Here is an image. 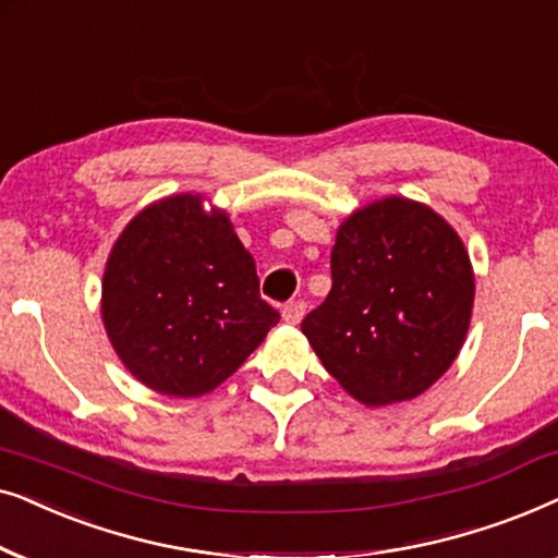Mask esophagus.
Returning <instances> with one entry per match:
<instances>
[{
	"label": "esophagus",
	"mask_w": 558,
	"mask_h": 558,
	"mask_svg": "<svg viewBox=\"0 0 558 558\" xmlns=\"http://www.w3.org/2000/svg\"><path fill=\"white\" fill-rule=\"evenodd\" d=\"M304 312H307V304H304L302 300H296V302L284 304V310H281V317H284V323L296 325L304 317Z\"/></svg>",
	"instance_id": "1"
}]
</instances>
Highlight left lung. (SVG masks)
<instances>
[{
  "label": "left lung",
  "instance_id": "obj_1",
  "mask_svg": "<svg viewBox=\"0 0 558 558\" xmlns=\"http://www.w3.org/2000/svg\"><path fill=\"white\" fill-rule=\"evenodd\" d=\"M332 289L302 319L327 373L368 407L416 399L468 335L475 277L454 228L409 197H384L338 228Z\"/></svg>",
  "mask_w": 558,
  "mask_h": 558
}]
</instances>
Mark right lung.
<instances>
[{"label": "right lung", "mask_w": 558, "mask_h": 558, "mask_svg": "<svg viewBox=\"0 0 558 558\" xmlns=\"http://www.w3.org/2000/svg\"><path fill=\"white\" fill-rule=\"evenodd\" d=\"M101 315L129 373L178 399L218 388L279 323L231 220L190 193L129 220L106 262Z\"/></svg>", "instance_id": "right-lung-1"}]
</instances>
